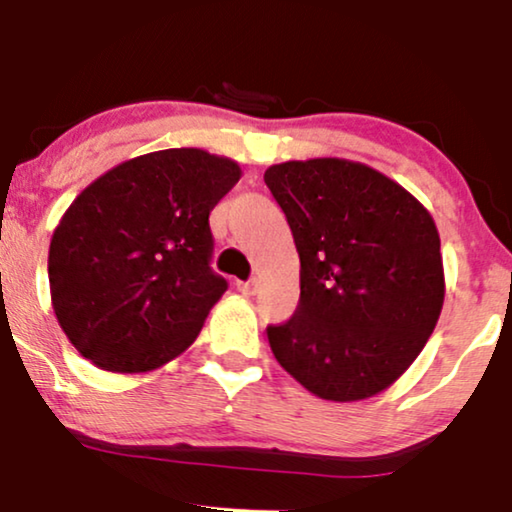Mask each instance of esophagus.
I'll use <instances>...</instances> for the list:
<instances>
[{
    "instance_id": "34e87169",
    "label": "esophagus",
    "mask_w": 512,
    "mask_h": 512,
    "mask_svg": "<svg viewBox=\"0 0 512 512\" xmlns=\"http://www.w3.org/2000/svg\"><path fill=\"white\" fill-rule=\"evenodd\" d=\"M238 291L245 293V296H252V293H257V279L238 281Z\"/></svg>"
}]
</instances>
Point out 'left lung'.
Wrapping results in <instances>:
<instances>
[{"mask_svg":"<svg viewBox=\"0 0 512 512\" xmlns=\"http://www.w3.org/2000/svg\"><path fill=\"white\" fill-rule=\"evenodd\" d=\"M269 192L301 257V301L269 325L272 354L332 402L383 392L421 354L445 298L438 228L424 204L344 158L269 166Z\"/></svg>","mask_w":512,"mask_h":512,"instance_id":"8db88e82","label":"left lung"}]
</instances>
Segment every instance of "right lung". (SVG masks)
<instances>
[{"label": "right lung", "mask_w": 512, "mask_h": 512, "mask_svg": "<svg viewBox=\"0 0 512 512\" xmlns=\"http://www.w3.org/2000/svg\"><path fill=\"white\" fill-rule=\"evenodd\" d=\"M240 180L231 158L166 149L120 163L64 211L50 240L52 308L81 356L146 373L197 339L228 289L211 269V209Z\"/></svg>", "instance_id": "1"}]
</instances>
